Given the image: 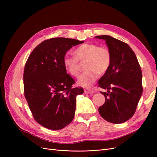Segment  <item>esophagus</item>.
<instances>
[{
  "instance_id": "obj_1",
  "label": "esophagus",
  "mask_w": 157,
  "mask_h": 157,
  "mask_svg": "<svg viewBox=\"0 0 157 157\" xmlns=\"http://www.w3.org/2000/svg\"><path fill=\"white\" fill-rule=\"evenodd\" d=\"M84 93H85V94H93V93H94V91H93L92 90H91V89L87 88V89H85V90H84Z\"/></svg>"
}]
</instances>
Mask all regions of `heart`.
<instances>
[{
    "label": "heart",
    "mask_w": 157,
    "mask_h": 157,
    "mask_svg": "<svg viewBox=\"0 0 157 157\" xmlns=\"http://www.w3.org/2000/svg\"><path fill=\"white\" fill-rule=\"evenodd\" d=\"M75 57L65 56L63 66L71 75L77 77L81 70L80 63L85 62L86 69L78 78L80 86L88 88L96 81L99 75L105 73L111 63V52L107 47L93 43H85L74 51Z\"/></svg>",
    "instance_id": "obj_1"
}]
</instances>
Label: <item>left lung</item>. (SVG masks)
<instances>
[{"label": "left lung", "instance_id": "1", "mask_svg": "<svg viewBox=\"0 0 157 157\" xmlns=\"http://www.w3.org/2000/svg\"><path fill=\"white\" fill-rule=\"evenodd\" d=\"M95 38L105 40L111 54L110 67L98 81L99 87L107 90L101 92L105 101L98 111L105 121L121 124L136 112L143 92L141 69L134 51L125 42L109 35Z\"/></svg>", "mask_w": 157, "mask_h": 157}]
</instances>
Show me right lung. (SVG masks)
<instances>
[{
  "label": "right lung",
  "mask_w": 157,
  "mask_h": 157,
  "mask_svg": "<svg viewBox=\"0 0 157 157\" xmlns=\"http://www.w3.org/2000/svg\"><path fill=\"white\" fill-rule=\"evenodd\" d=\"M84 41L63 37L44 40L33 50L23 73L24 94L35 121L48 129L60 130L73 121L77 96L82 88L63 66L66 52Z\"/></svg>",
  "instance_id": "add662e5"
}]
</instances>
